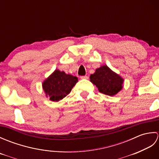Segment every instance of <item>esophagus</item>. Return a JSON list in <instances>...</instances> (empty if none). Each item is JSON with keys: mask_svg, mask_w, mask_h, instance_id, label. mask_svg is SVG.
<instances>
[{"mask_svg": "<svg viewBox=\"0 0 159 159\" xmlns=\"http://www.w3.org/2000/svg\"><path fill=\"white\" fill-rule=\"evenodd\" d=\"M80 79H88V76H80Z\"/></svg>", "mask_w": 159, "mask_h": 159, "instance_id": "34e87169", "label": "esophagus"}]
</instances>
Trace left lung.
<instances>
[{
	"instance_id": "8db88e82",
	"label": "left lung",
	"mask_w": 159,
	"mask_h": 159,
	"mask_svg": "<svg viewBox=\"0 0 159 159\" xmlns=\"http://www.w3.org/2000/svg\"><path fill=\"white\" fill-rule=\"evenodd\" d=\"M89 79L99 92L105 95L113 96L123 87L124 79L106 65L96 69L95 73L91 74Z\"/></svg>"
}]
</instances>
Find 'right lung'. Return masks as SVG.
Masks as SVG:
<instances>
[{"label":"right lung","instance_id":"right-lung-1","mask_svg":"<svg viewBox=\"0 0 159 159\" xmlns=\"http://www.w3.org/2000/svg\"><path fill=\"white\" fill-rule=\"evenodd\" d=\"M77 82L76 76L55 70L43 82L42 87L46 96L51 101L57 102L68 95Z\"/></svg>","mask_w":159,"mask_h":159}]
</instances>
